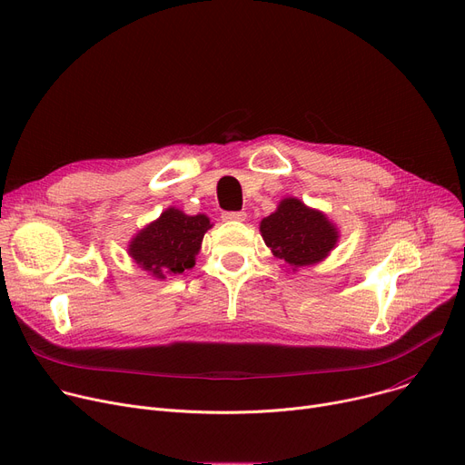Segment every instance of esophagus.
<instances>
[{
    "instance_id": "esophagus-1",
    "label": "esophagus",
    "mask_w": 465,
    "mask_h": 465,
    "mask_svg": "<svg viewBox=\"0 0 465 465\" xmlns=\"http://www.w3.org/2000/svg\"><path fill=\"white\" fill-rule=\"evenodd\" d=\"M247 218V213L242 211H228V213H223V220L224 223H242V220Z\"/></svg>"
}]
</instances>
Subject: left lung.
Wrapping results in <instances>:
<instances>
[{"instance_id": "obj_1", "label": "left lung", "mask_w": 465, "mask_h": 465, "mask_svg": "<svg viewBox=\"0 0 465 465\" xmlns=\"http://www.w3.org/2000/svg\"><path fill=\"white\" fill-rule=\"evenodd\" d=\"M260 233L265 245L292 272L321 263L339 241V228L326 213L292 195L279 202L275 213L262 218Z\"/></svg>"}]
</instances>
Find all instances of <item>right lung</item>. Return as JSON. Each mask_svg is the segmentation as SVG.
Here are the masks:
<instances>
[{
  "instance_id": "1",
  "label": "right lung",
  "mask_w": 465,
  "mask_h": 465,
  "mask_svg": "<svg viewBox=\"0 0 465 465\" xmlns=\"http://www.w3.org/2000/svg\"><path fill=\"white\" fill-rule=\"evenodd\" d=\"M213 224L207 214H186L167 207L154 223L141 228L128 245V256L158 281L192 270L202 241Z\"/></svg>"
}]
</instances>
